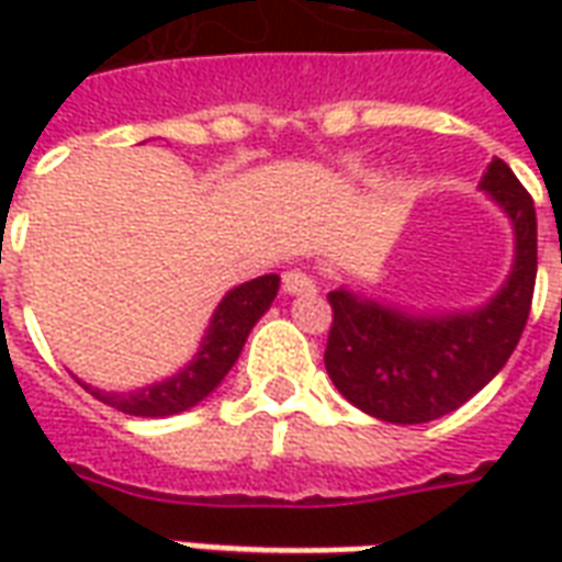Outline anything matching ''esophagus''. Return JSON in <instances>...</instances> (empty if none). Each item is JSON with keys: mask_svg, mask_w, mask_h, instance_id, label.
Listing matches in <instances>:
<instances>
[{"mask_svg": "<svg viewBox=\"0 0 562 562\" xmlns=\"http://www.w3.org/2000/svg\"><path fill=\"white\" fill-rule=\"evenodd\" d=\"M282 292L285 294H310L316 292V282L304 270H285L282 273Z\"/></svg>", "mask_w": 562, "mask_h": 562, "instance_id": "34e87169", "label": "esophagus"}]
</instances>
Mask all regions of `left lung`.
Masks as SVG:
<instances>
[{"label": "left lung", "instance_id": "8db88e82", "mask_svg": "<svg viewBox=\"0 0 562 562\" xmlns=\"http://www.w3.org/2000/svg\"><path fill=\"white\" fill-rule=\"evenodd\" d=\"M482 189L515 228V265L491 304L409 316L346 289L328 294V376L346 401L379 422L424 424L454 413L506 367L524 334L539 265L536 207L503 159L487 165Z\"/></svg>", "mask_w": 562, "mask_h": 562}]
</instances>
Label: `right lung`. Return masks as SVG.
I'll use <instances>...</instances> for the list:
<instances>
[{
	"label": "right lung",
	"instance_id": "1",
	"mask_svg": "<svg viewBox=\"0 0 562 562\" xmlns=\"http://www.w3.org/2000/svg\"><path fill=\"white\" fill-rule=\"evenodd\" d=\"M277 292H280V277L265 273V277L244 282V285H237V289L225 294L213 318H210L207 337L201 342V349L177 376L147 385L140 391H128V394L90 389L83 382L80 385L90 391L95 401L108 403V406H114V409L126 415L165 418V415L186 413L195 403L204 401L210 391L225 379V373L232 370L237 355L244 349L249 330H252L258 318L268 313Z\"/></svg>",
	"mask_w": 562,
	"mask_h": 562
}]
</instances>
